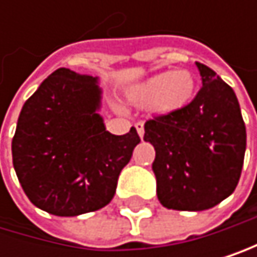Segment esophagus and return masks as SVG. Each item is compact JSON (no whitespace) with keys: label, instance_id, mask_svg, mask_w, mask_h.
Returning <instances> with one entry per match:
<instances>
[{"label":"esophagus","instance_id":"esophagus-1","mask_svg":"<svg viewBox=\"0 0 257 257\" xmlns=\"http://www.w3.org/2000/svg\"><path fill=\"white\" fill-rule=\"evenodd\" d=\"M136 130H137V133H139V136H140V139H142L143 134H145V124H143L142 121H137V123H136Z\"/></svg>","mask_w":257,"mask_h":257}]
</instances>
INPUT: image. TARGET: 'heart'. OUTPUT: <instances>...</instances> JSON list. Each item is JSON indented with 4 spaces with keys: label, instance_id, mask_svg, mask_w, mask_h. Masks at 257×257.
I'll list each match as a JSON object with an SVG mask.
<instances>
[{
    "label": "heart",
    "instance_id": "b5f03b06",
    "mask_svg": "<svg viewBox=\"0 0 257 257\" xmlns=\"http://www.w3.org/2000/svg\"><path fill=\"white\" fill-rule=\"evenodd\" d=\"M196 95V78L188 69L160 72L126 87L124 98L134 107H150L157 114H174L188 106Z\"/></svg>",
    "mask_w": 257,
    "mask_h": 257
}]
</instances>
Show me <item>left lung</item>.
Listing matches in <instances>:
<instances>
[{"label":"left lung","instance_id":"left-lung-1","mask_svg":"<svg viewBox=\"0 0 257 257\" xmlns=\"http://www.w3.org/2000/svg\"><path fill=\"white\" fill-rule=\"evenodd\" d=\"M202 87L185 109L145 123L156 150L157 197L177 211H203L237 186L246 131L234 91L213 69L196 61Z\"/></svg>","mask_w":257,"mask_h":257}]
</instances>
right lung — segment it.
<instances>
[{"instance_id":"add662e5","label":"right lung","mask_w":257,"mask_h":257,"mask_svg":"<svg viewBox=\"0 0 257 257\" xmlns=\"http://www.w3.org/2000/svg\"><path fill=\"white\" fill-rule=\"evenodd\" d=\"M98 77L60 67L29 98L18 117L12 159L26 196L54 216L97 211L115 194L123 168L140 143L136 127L106 131Z\"/></svg>"}]
</instances>
